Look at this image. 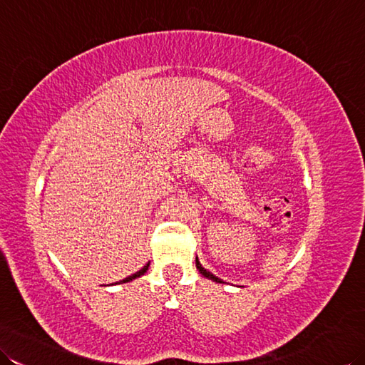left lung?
<instances>
[{"mask_svg":"<svg viewBox=\"0 0 365 365\" xmlns=\"http://www.w3.org/2000/svg\"><path fill=\"white\" fill-rule=\"evenodd\" d=\"M197 269L204 275V277H207V279H210V280H213V282H218V283H221V280L217 277V275H213L212 272H209L207 269H204V268H202L201 263L198 262V259H197Z\"/></svg>","mask_w":365,"mask_h":365,"instance_id":"1","label":"left lung"}]
</instances>
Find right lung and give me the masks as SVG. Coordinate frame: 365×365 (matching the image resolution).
Returning <instances> with one entry per match:
<instances>
[{"label":"right lung","instance_id":"right-lung-1","mask_svg":"<svg viewBox=\"0 0 365 365\" xmlns=\"http://www.w3.org/2000/svg\"><path fill=\"white\" fill-rule=\"evenodd\" d=\"M150 264V263H148ZM148 264H145L144 266V268H142V269H139L138 272H135V274H131V275H128V277L127 279H123L122 282L123 283H125V282H130V280H133V279H136V277H140V275H144V272L148 269Z\"/></svg>","mask_w":365,"mask_h":365}]
</instances>
